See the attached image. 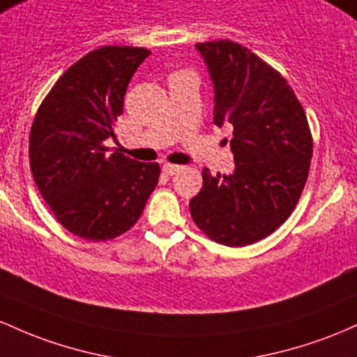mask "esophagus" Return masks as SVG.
I'll list each match as a JSON object with an SVG mask.
<instances>
[{"label": "esophagus", "instance_id": "obj_1", "mask_svg": "<svg viewBox=\"0 0 357 357\" xmlns=\"http://www.w3.org/2000/svg\"><path fill=\"white\" fill-rule=\"evenodd\" d=\"M180 168H182V167H180V165H174V163H163L162 170L165 172L167 175H174V174H177Z\"/></svg>", "mask_w": 357, "mask_h": 357}]
</instances>
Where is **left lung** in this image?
I'll list each match as a JSON object with an SVG mask.
<instances>
[{
  "label": "left lung",
  "instance_id": "left-lung-1",
  "mask_svg": "<svg viewBox=\"0 0 357 357\" xmlns=\"http://www.w3.org/2000/svg\"><path fill=\"white\" fill-rule=\"evenodd\" d=\"M214 84V125L232 126L234 172L212 177L190 214L224 246H248L278 229L297 206L312 160V135L294 89L270 63L231 40L197 43Z\"/></svg>",
  "mask_w": 357,
  "mask_h": 357
}]
</instances>
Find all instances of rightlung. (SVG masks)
Returning a JSON list of instances; mask_svg holds the SVG:
<instances>
[{"instance_id":"1","label":"right lung","mask_w":357,"mask_h":357,"mask_svg":"<svg viewBox=\"0 0 357 357\" xmlns=\"http://www.w3.org/2000/svg\"><path fill=\"white\" fill-rule=\"evenodd\" d=\"M150 55L106 45L60 75L30 131V168L55 219L79 238L107 241L133 227L160 177L158 163L111 151L131 77Z\"/></svg>"}]
</instances>
